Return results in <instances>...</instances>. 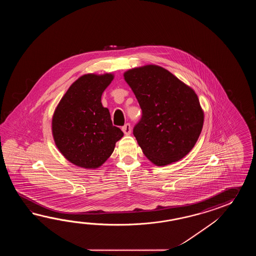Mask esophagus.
Returning <instances> with one entry per match:
<instances>
[{"label":"esophagus","mask_w":256,"mask_h":256,"mask_svg":"<svg viewBox=\"0 0 256 256\" xmlns=\"http://www.w3.org/2000/svg\"><path fill=\"white\" fill-rule=\"evenodd\" d=\"M122 130L124 132L126 136H129L130 134V124H126V126L122 127Z\"/></svg>","instance_id":"esophagus-1"}]
</instances>
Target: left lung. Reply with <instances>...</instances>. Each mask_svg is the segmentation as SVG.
Returning <instances> with one entry per match:
<instances>
[{
    "mask_svg": "<svg viewBox=\"0 0 256 256\" xmlns=\"http://www.w3.org/2000/svg\"><path fill=\"white\" fill-rule=\"evenodd\" d=\"M124 76L142 112L134 136L144 156L158 166L186 156L196 144L204 122L196 92L159 66L134 68Z\"/></svg>",
    "mask_w": 256,
    "mask_h": 256,
    "instance_id": "left-lung-1",
    "label": "left lung"
}]
</instances>
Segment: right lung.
<instances>
[{
  "label": "right lung",
  "instance_id": "1",
  "mask_svg": "<svg viewBox=\"0 0 256 256\" xmlns=\"http://www.w3.org/2000/svg\"><path fill=\"white\" fill-rule=\"evenodd\" d=\"M114 78L112 73L80 76L54 110V144L64 158L75 166L98 168L124 136L120 128L112 126L109 110L102 104V95Z\"/></svg>",
  "mask_w": 256,
  "mask_h": 256
}]
</instances>
